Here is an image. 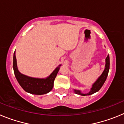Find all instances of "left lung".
<instances>
[{"instance_id": "8db88e82", "label": "left lung", "mask_w": 124, "mask_h": 124, "mask_svg": "<svg viewBox=\"0 0 124 124\" xmlns=\"http://www.w3.org/2000/svg\"><path fill=\"white\" fill-rule=\"evenodd\" d=\"M109 66H110V60H109V56L107 55V58H106V64H105V68L104 70L103 71L102 73L101 74L98 78L97 79L96 81L93 83L92 85V87L91 88L90 91L87 93H83L80 90L78 89H73L74 93L76 94L81 95V96H89L91 95L96 92L99 91L100 89L101 88L102 86H103L104 83L106 81V79H107V75L109 73Z\"/></svg>"}]
</instances>
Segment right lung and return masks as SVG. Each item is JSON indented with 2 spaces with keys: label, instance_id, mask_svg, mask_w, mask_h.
Returning <instances> with one entry per match:
<instances>
[{
  "label": "right lung",
  "instance_id": "1",
  "mask_svg": "<svg viewBox=\"0 0 124 124\" xmlns=\"http://www.w3.org/2000/svg\"><path fill=\"white\" fill-rule=\"evenodd\" d=\"M61 64L56 68L48 77L45 78H37L28 76L22 74L17 68V59L15 56V51L13 58V68L14 74L17 81L21 87L26 92L36 95L45 94L51 91L53 87L54 81L58 73Z\"/></svg>",
  "mask_w": 124,
  "mask_h": 124
}]
</instances>
